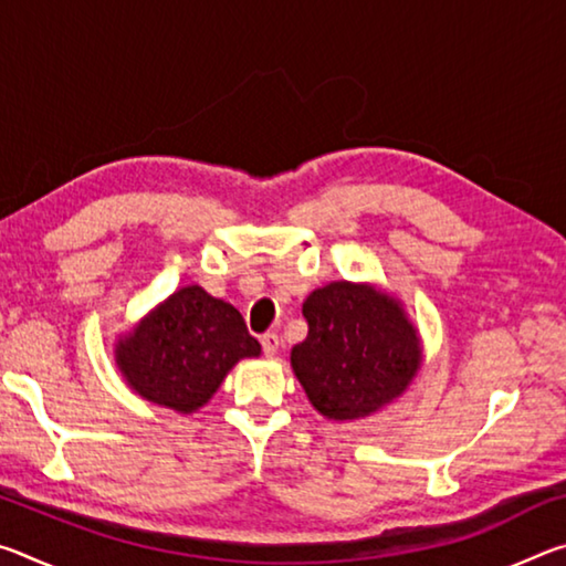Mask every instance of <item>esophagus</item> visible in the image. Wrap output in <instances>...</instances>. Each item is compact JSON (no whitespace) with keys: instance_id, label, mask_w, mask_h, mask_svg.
I'll list each match as a JSON object with an SVG mask.
<instances>
[{"instance_id":"1","label":"esophagus","mask_w":566,"mask_h":566,"mask_svg":"<svg viewBox=\"0 0 566 566\" xmlns=\"http://www.w3.org/2000/svg\"><path fill=\"white\" fill-rule=\"evenodd\" d=\"M280 334H274V332H266L264 337H262V349H264V354L266 357H274L276 352H280Z\"/></svg>"}]
</instances>
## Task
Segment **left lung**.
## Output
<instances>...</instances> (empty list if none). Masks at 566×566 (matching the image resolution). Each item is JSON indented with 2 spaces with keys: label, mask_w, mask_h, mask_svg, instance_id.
Returning a JSON list of instances; mask_svg holds the SVG:
<instances>
[{
  "label": "left lung",
  "mask_w": 566,
  "mask_h": 566,
  "mask_svg": "<svg viewBox=\"0 0 566 566\" xmlns=\"http://www.w3.org/2000/svg\"><path fill=\"white\" fill-rule=\"evenodd\" d=\"M302 314L310 332L292 349V369L327 419L369 417L417 377L419 334L395 296L377 286L332 282L306 296Z\"/></svg>",
  "instance_id": "1"
}]
</instances>
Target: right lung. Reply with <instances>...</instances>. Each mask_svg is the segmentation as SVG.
Returning a JSON list of instances; mask_svg holds the SVG:
<instances>
[{"label":"right lung","instance_id":"1","mask_svg":"<svg viewBox=\"0 0 566 566\" xmlns=\"http://www.w3.org/2000/svg\"><path fill=\"white\" fill-rule=\"evenodd\" d=\"M260 352L232 304L191 284L124 334L114 359L142 399L191 415L212 399L239 359L260 357Z\"/></svg>","mask_w":566,"mask_h":566}]
</instances>
